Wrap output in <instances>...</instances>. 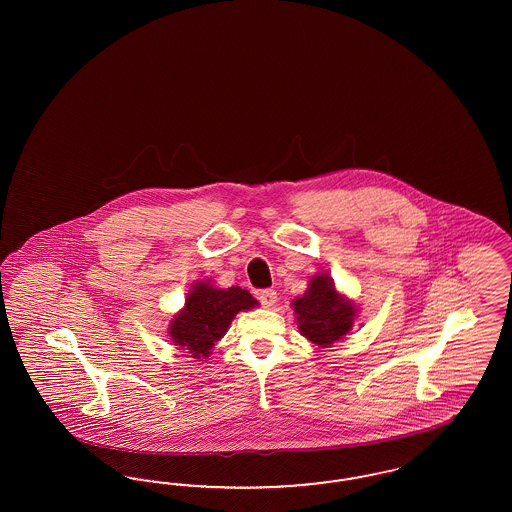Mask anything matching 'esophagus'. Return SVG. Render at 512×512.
Instances as JSON below:
<instances>
[{"label":"esophagus","instance_id":"esophagus-1","mask_svg":"<svg viewBox=\"0 0 512 512\" xmlns=\"http://www.w3.org/2000/svg\"><path fill=\"white\" fill-rule=\"evenodd\" d=\"M259 300L264 308H272L278 302V293L274 289H264L259 293Z\"/></svg>","mask_w":512,"mask_h":512}]
</instances>
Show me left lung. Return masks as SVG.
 <instances>
[{
	"label": "left lung",
	"mask_w": 512,
	"mask_h": 512,
	"mask_svg": "<svg viewBox=\"0 0 512 512\" xmlns=\"http://www.w3.org/2000/svg\"><path fill=\"white\" fill-rule=\"evenodd\" d=\"M295 308L300 334L317 349H328L343 340L357 321L358 308L353 300L341 295L334 279L317 272L308 281V289L291 302Z\"/></svg>",
	"instance_id": "left-lung-1"
}]
</instances>
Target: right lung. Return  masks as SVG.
Listing matches in <instances>:
<instances>
[{
    "instance_id": "right-lung-1",
    "label": "right lung",
    "mask_w": 512,
    "mask_h": 512,
    "mask_svg": "<svg viewBox=\"0 0 512 512\" xmlns=\"http://www.w3.org/2000/svg\"><path fill=\"white\" fill-rule=\"evenodd\" d=\"M259 302L242 287L221 289L212 279L195 281L184 308L172 317L169 336L172 345L191 358H208L217 341L225 336L236 313L253 310Z\"/></svg>"
}]
</instances>
